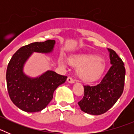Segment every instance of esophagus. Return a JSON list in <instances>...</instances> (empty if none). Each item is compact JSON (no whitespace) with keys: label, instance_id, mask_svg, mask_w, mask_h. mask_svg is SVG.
Segmentation results:
<instances>
[{"label":"esophagus","instance_id":"1","mask_svg":"<svg viewBox=\"0 0 134 134\" xmlns=\"http://www.w3.org/2000/svg\"><path fill=\"white\" fill-rule=\"evenodd\" d=\"M67 81H68L69 83H74V80L71 77H68V79H67Z\"/></svg>","mask_w":134,"mask_h":134}]
</instances>
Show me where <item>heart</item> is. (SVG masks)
Here are the masks:
<instances>
[{
	"instance_id": "b5f03b06",
	"label": "heart",
	"mask_w": 134,
	"mask_h": 134,
	"mask_svg": "<svg viewBox=\"0 0 134 134\" xmlns=\"http://www.w3.org/2000/svg\"><path fill=\"white\" fill-rule=\"evenodd\" d=\"M71 66L79 68L77 75L85 82H93L100 79L105 69V64L100 57L96 54H82L68 60ZM60 63L64 65L63 60Z\"/></svg>"
}]
</instances>
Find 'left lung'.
Listing matches in <instances>:
<instances>
[{
    "label": "left lung",
    "mask_w": 134,
    "mask_h": 134,
    "mask_svg": "<svg viewBox=\"0 0 134 134\" xmlns=\"http://www.w3.org/2000/svg\"><path fill=\"white\" fill-rule=\"evenodd\" d=\"M112 66L99 84L84 86V97L78 104L91 115H101L113 107L122 94L125 84L124 62L114 50L108 49Z\"/></svg>",
    "instance_id": "left-lung-1"
}]
</instances>
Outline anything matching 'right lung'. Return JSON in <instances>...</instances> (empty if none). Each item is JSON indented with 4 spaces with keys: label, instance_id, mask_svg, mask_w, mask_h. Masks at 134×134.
Listing matches in <instances>:
<instances>
[{
    "label": "right lung",
    "instance_id": "right-lung-1",
    "mask_svg": "<svg viewBox=\"0 0 134 134\" xmlns=\"http://www.w3.org/2000/svg\"><path fill=\"white\" fill-rule=\"evenodd\" d=\"M54 45L55 40L31 43L19 48L10 59L6 74L7 90L13 103L20 109L33 113L46 108L53 99L54 91L66 80V76L52 70L35 79L23 72L25 63L33 52L49 53Z\"/></svg>",
    "mask_w": 134,
    "mask_h": 134
}]
</instances>
